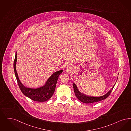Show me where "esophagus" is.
Masks as SVG:
<instances>
[{"label":"esophagus","mask_w":131,"mask_h":131,"mask_svg":"<svg viewBox=\"0 0 131 131\" xmlns=\"http://www.w3.org/2000/svg\"><path fill=\"white\" fill-rule=\"evenodd\" d=\"M66 68L68 70H71L72 68V65L69 63H68L66 65Z\"/></svg>","instance_id":"obj_1"}]
</instances>
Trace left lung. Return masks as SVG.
I'll list each match as a JSON object with an SVG mask.
<instances>
[{
  "label": "left lung",
  "mask_w": 131,
  "mask_h": 131,
  "mask_svg": "<svg viewBox=\"0 0 131 131\" xmlns=\"http://www.w3.org/2000/svg\"><path fill=\"white\" fill-rule=\"evenodd\" d=\"M115 84L116 83L114 84L112 88L107 93L100 96H93L88 95L80 92L78 89L77 86L74 83H73V86L74 88V93L76 97L82 102L88 104V103H92L99 102L106 99L110 95Z\"/></svg>",
  "instance_id": "1"
}]
</instances>
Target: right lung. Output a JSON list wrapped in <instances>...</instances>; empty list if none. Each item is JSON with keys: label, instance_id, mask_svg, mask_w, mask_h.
Instances as JSON below:
<instances>
[{"label": "right lung", "instance_id": "1", "mask_svg": "<svg viewBox=\"0 0 131 131\" xmlns=\"http://www.w3.org/2000/svg\"><path fill=\"white\" fill-rule=\"evenodd\" d=\"M17 54L16 53L14 62V68L18 86L23 94L32 100L37 102H45L48 100L54 93L57 81L60 74L63 72V69L55 72L49 77L44 85L37 88L26 87L19 80L16 70Z\"/></svg>", "mask_w": 131, "mask_h": 131}]
</instances>
